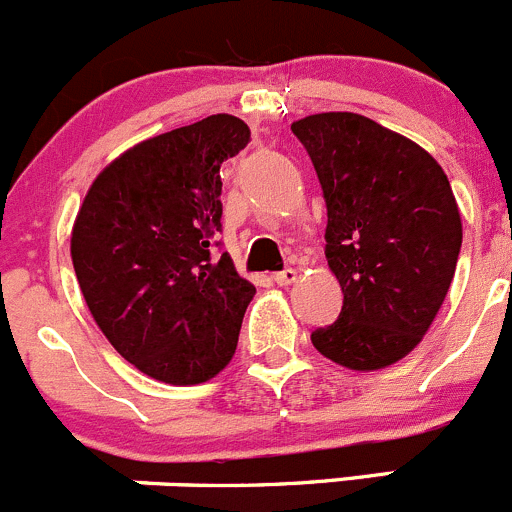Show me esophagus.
Returning <instances> with one entry per match:
<instances>
[{"mask_svg": "<svg viewBox=\"0 0 512 512\" xmlns=\"http://www.w3.org/2000/svg\"><path fill=\"white\" fill-rule=\"evenodd\" d=\"M274 281L279 286H289V284H294L296 281V269H284V271H279V274H274Z\"/></svg>", "mask_w": 512, "mask_h": 512, "instance_id": "34e87169", "label": "esophagus"}]
</instances>
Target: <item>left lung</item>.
Wrapping results in <instances>:
<instances>
[{"instance_id": "left-lung-1", "label": "left lung", "mask_w": 512, "mask_h": 512, "mask_svg": "<svg viewBox=\"0 0 512 512\" xmlns=\"http://www.w3.org/2000/svg\"><path fill=\"white\" fill-rule=\"evenodd\" d=\"M291 130L319 175L324 253L344 294L311 344L354 372L389 367L422 342L455 276L462 221L450 180L415 140L364 115H309Z\"/></svg>"}]
</instances>
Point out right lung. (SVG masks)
<instances>
[{
    "mask_svg": "<svg viewBox=\"0 0 512 512\" xmlns=\"http://www.w3.org/2000/svg\"><path fill=\"white\" fill-rule=\"evenodd\" d=\"M251 140L218 113L155 135L105 165L77 211L70 253L92 319L115 352L158 382L188 387L233 359L256 286L221 231V163Z\"/></svg>",
    "mask_w": 512,
    "mask_h": 512,
    "instance_id": "1",
    "label": "right lung"
}]
</instances>
